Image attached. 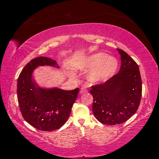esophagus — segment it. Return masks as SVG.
I'll list each match as a JSON object with an SVG mask.
<instances>
[{"label": "esophagus", "mask_w": 159, "mask_h": 159, "mask_svg": "<svg viewBox=\"0 0 159 159\" xmlns=\"http://www.w3.org/2000/svg\"><path fill=\"white\" fill-rule=\"evenodd\" d=\"M88 93V90L86 89L85 88H82L81 89H80V94H83V93Z\"/></svg>", "instance_id": "1"}]
</instances>
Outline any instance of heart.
Returning a JSON list of instances; mask_svg holds the SVG:
<instances>
[{
    "label": "heart",
    "mask_w": 159,
    "mask_h": 159,
    "mask_svg": "<svg viewBox=\"0 0 159 159\" xmlns=\"http://www.w3.org/2000/svg\"><path fill=\"white\" fill-rule=\"evenodd\" d=\"M118 60L104 52H98L88 56L78 64L77 68L81 71L93 70L88 79L93 83L104 81L115 74Z\"/></svg>",
    "instance_id": "obj_1"
}]
</instances>
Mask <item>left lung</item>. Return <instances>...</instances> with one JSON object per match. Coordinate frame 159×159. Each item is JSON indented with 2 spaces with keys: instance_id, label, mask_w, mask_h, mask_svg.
<instances>
[{
  "instance_id": "1",
  "label": "left lung",
  "mask_w": 159,
  "mask_h": 159,
  "mask_svg": "<svg viewBox=\"0 0 159 159\" xmlns=\"http://www.w3.org/2000/svg\"><path fill=\"white\" fill-rule=\"evenodd\" d=\"M121 66L118 73L101 84L91 86L93 111L105 125L120 124L134 114L140 104L142 79L139 66L125 51L117 49Z\"/></svg>"
}]
</instances>
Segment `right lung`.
<instances>
[{
	"instance_id": "obj_1",
	"label": "right lung",
	"mask_w": 159,
	"mask_h": 159,
	"mask_svg": "<svg viewBox=\"0 0 159 159\" xmlns=\"http://www.w3.org/2000/svg\"><path fill=\"white\" fill-rule=\"evenodd\" d=\"M56 64L52 59L34 58L22 69L17 80V100L21 115L31 125L43 131L57 130L66 122L79 91V88L72 90L42 89L32 80V72L38 66Z\"/></svg>"
}]
</instances>
